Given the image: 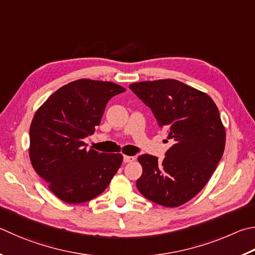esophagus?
<instances>
[{
  "instance_id": "1",
  "label": "esophagus",
  "mask_w": 255,
  "mask_h": 255,
  "mask_svg": "<svg viewBox=\"0 0 255 255\" xmlns=\"http://www.w3.org/2000/svg\"><path fill=\"white\" fill-rule=\"evenodd\" d=\"M135 159H136L135 156H127V155L124 156L125 163H131V161H133Z\"/></svg>"
}]
</instances>
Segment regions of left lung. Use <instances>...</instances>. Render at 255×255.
Masks as SVG:
<instances>
[{"mask_svg": "<svg viewBox=\"0 0 255 255\" xmlns=\"http://www.w3.org/2000/svg\"><path fill=\"white\" fill-rule=\"evenodd\" d=\"M129 88L151 109L174 145L159 161L140 155L136 186L147 200L166 207L191 201L210 180L225 148L219 108L205 92L174 79L131 83Z\"/></svg>", "mask_w": 255, "mask_h": 255, "instance_id": "8db88e82", "label": "left lung"}]
</instances>
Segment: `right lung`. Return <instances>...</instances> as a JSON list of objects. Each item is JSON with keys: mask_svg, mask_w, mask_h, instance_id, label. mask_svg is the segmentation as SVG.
Wrapping results in <instances>:
<instances>
[{"mask_svg": "<svg viewBox=\"0 0 255 255\" xmlns=\"http://www.w3.org/2000/svg\"><path fill=\"white\" fill-rule=\"evenodd\" d=\"M126 91L110 81L80 79L53 92L30 126L32 167L60 200L80 204L103 193L123 163V155L87 149L83 138L99 126L106 105Z\"/></svg>", "mask_w": 255, "mask_h": 255, "instance_id": "add662e5", "label": "right lung"}]
</instances>
